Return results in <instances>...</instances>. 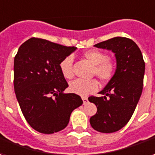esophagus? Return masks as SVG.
I'll use <instances>...</instances> for the list:
<instances>
[{"mask_svg": "<svg viewBox=\"0 0 155 155\" xmlns=\"http://www.w3.org/2000/svg\"><path fill=\"white\" fill-rule=\"evenodd\" d=\"M82 100H83V103L86 104L88 102V99H87V97H82Z\"/></svg>", "mask_w": 155, "mask_h": 155, "instance_id": "esophagus-1", "label": "esophagus"}]
</instances>
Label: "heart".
<instances>
[{
  "label": "heart",
  "instance_id": "heart-1",
  "mask_svg": "<svg viewBox=\"0 0 155 155\" xmlns=\"http://www.w3.org/2000/svg\"><path fill=\"white\" fill-rule=\"evenodd\" d=\"M84 57L92 64L94 66L93 74H96L103 82L111 81L115 74L116 66L114 63L108 59L107 54L99 50H89L84 53ZM73 62L74 59L69 55L60 61L59 70L65 79L73 77ZM99 88V83L96 79L81 80L77 79L71 81L69 89L72 93L81 96H88L89 94L96 91Z\"/></svg>",
  "mask_w": 155,
  "mask_h": 155
}]
</instances>
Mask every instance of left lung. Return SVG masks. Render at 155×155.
Listing matches in <instances>:
<instances>
[{
    "label": "left lung",
    "mask_w": 155,
    "mask_h": 155,
    "mask_svg": "<svg viewBox=\"0 0 155 155\" xmlns=\"http://www.w3.org/2000/svg\"><path fill=\"white\" fill-rule=\"evenodd\" d=\"M115 54V74L99 92L102 96L88 99L97 107L90 118L95 130L110 134L128 123L141 96L145 64L138 45L127 38L116 37L94 45Z\"/></svg>",
    "instance_id": "obj_1"
}]
</instances>
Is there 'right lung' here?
<instances>
[{
  "instance_id": "add662e5",
  "label": "right lung",
  "mask_w": 155,
  "mask_h": 155,
  "mask_svg": "<svg viewBox=\"0 0 155 155\" xmlns=\"http://www.w3.org/2000/svg\"><path fill=\"white\" fill-rule=\"evenodd\" d=\"M77 48L32 38L14 59V90L25 119L33 129L51 134L63 130L71 112L82 105L81 96L64 93L69 86L59 63Z\"/></svg>"
}]
</instances>
